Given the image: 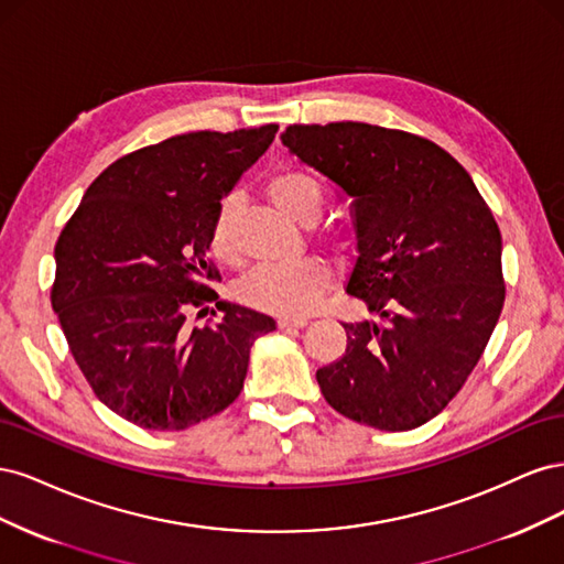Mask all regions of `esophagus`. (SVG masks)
<instances>
[{
  "label": "esophagus",
  "instance_id": "obj_1",
  "mask_svg": "<svg viewBox=\"0 0 564 564\" xmlns=\"http://www.w3.org/2000/svg\"><path fill=\"white\" fill-rule=\"evenodd\" d=\"M305 324H308V319H303V317H296V319H292V317H280V319H278V327H280V329H303Z\"/></svg>",
  "mask_w": 564,
  "mask_h": 564
}]
</instances>
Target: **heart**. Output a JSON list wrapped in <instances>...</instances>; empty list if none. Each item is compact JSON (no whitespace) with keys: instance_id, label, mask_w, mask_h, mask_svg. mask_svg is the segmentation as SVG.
Wrapping results in <instances>:
<instances>
[{"instance_id":"1","label":"heart","mask_w":564,"mask_h":564,"mask_svg":"<svg viewBox=\"0 0 564 564\" xmlns=\"http://www.w3.org/2000/svg\"><path fill=\"white\" fill-rule=\"evenodd\" d=\"M265 193L284 214L311 224L322 212L324 191L322 183L303 169H282L265 183ZM240 195L228 193L216 204L209 226V247L216 259L232 263L237 259L235 247V216L240 212ZM329 284V268L319 259H299L289 263H270L249 270L237 286V296L256 311L280 317H301L315 308L317 299Z\"/></svg>"}]
</instances>
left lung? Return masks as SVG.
<instances>
[{
  "instance_id": "1",
  "label": "left lung",
  "mask_w": 564,
  "mask_h": 564,
  "mask_svg": "<svg viewBox=\"0 0 564 564\" xmlns=\"http://www.w3.org/2000/svg\"><path fill=\"white\" fill-rule=\"evenodd\" d=\"M282 143L350 202L346 292L377 322L344 324V357L317 369L338 414L412 431L466 383L497 327L501 232L468 172L421 135L365 122L292 124Z\"/></svg>"
}]
</instances>
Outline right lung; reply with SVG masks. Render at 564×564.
I'll use <instances>...</instances> for the list:
<instances>
[{
    "label": "right lung",
    "instance_id": "add662e5",
    "mask_svg": "<svg viewBox=\"0 0 564 564\" xmlns=\"http://www.w3.org/2000/svg\"><path fill=\"white\" fill-rule=\"evenodd\" d=\"M278 124L172 135L112 162L56 242L51 305L96 398L148 431H185L245 386L253 340L275 319L220 301L209 226ZM224 312L191 330L195 310Z\"/></svg>",
    "mask_w": 564,
    "mask_h": 564
}]
</instances>
